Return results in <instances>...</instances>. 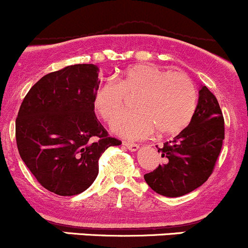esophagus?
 <instances>
[{"label": "esophagus", "mask_w": 248, "mask_h": 248, "mask_svg": "<svg viewBox=\"0 0 248 248\" xmlns=\"http://www.w3.org/2000/svg\"><path fill=\"white\" fill-rule=\"evenodd\" d=\"M124 147H126L127 149H129V151H132V152H135V151H137V149L140 148V146L137 143H132V142H124Z\"/></svg>", "instance_id": "esophagus-1"}]
</instances>
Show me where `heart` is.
<instances>
[{"label": "heart", "mask_w": 248, "mask_h": 248, "mask_svg": "<svg viewBox=\"0 0 248 248\" xmlns=\"http://www.w3.org/2000/svg\"><path fill=\"white\" fill-rule=\"evenodd\" d=\"M137 93L136 109L112 124L124 139H144L155 129L160 135L182 131L192 122L199 99L197 85L186 73L140 63L127 67L117 79L105 80L95 92L94 107L104 121L112 122L126 107L127 96Z\"/></svg>", "instance_id": "b5f03b06"}]
</instances>
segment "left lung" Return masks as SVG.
<instances>
[{
  "label": "left lung",
  "mask_w": 248,
  "mask_h": 248,
  "mask_svg": "<svg viewBox=\"0 0 248 248\" xmlns=\"http://www.w3.org/2000/svg\"><path fill=\"white\" fill-rule=\"evenodd\" d=\"M224 140V118L215 95L202 87L192 122L158 147L163 164L144 175L158 194L177 198L199 188L213 172Z\"/></svg>",
  "instance_id": "1"
}]
</instances>
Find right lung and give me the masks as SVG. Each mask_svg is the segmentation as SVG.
Instances as JSON below:
<instances>
[{
    "label": "right lung",
    "instance_id": "add662e5",
    "mask_svg": "<svg viewBox=\"0 0 248 248\" xmlns=\"http://www.w3.org/2000/svg\"><path fill=\"white\" fill-rule=\"evenodd\" d=\"M99 84L96 65L67 66L42 77L21 102L16 121L19 154L49 192H84L99 173L102 153L122 144L95 116Z\"/></svg>",
    "mask_w": 248,
    "mask_h": 248
}]
</instances>
